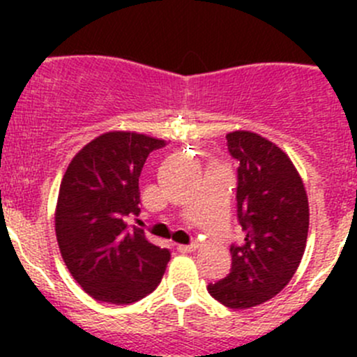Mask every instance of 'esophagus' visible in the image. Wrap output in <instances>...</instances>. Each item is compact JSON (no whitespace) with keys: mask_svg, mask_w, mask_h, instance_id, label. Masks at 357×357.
Here are the masks:
<instances>
[{"mask_svg":"<svg viewBox=\"0 0 357 357\" xmlns=\"http://www.w3.org/2000/svg\"><path fill=\"white\" fill-rule=\"evenodd\" d=\"M197 247H199V242H197V240H193V242L188 243V245H178V250L181 252V254H188V252L195 250Z\"/></svg>","mask_w":357,"mask_h":357,"instance_id":"1","label":"esophagus"}]
</instances>
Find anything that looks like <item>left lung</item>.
Listing matches in <instances>:
<instances>
[{
	"mask_svg": "<svg viewBox=\"0 0 357 357\" xmlns=\"http://www.w3.org/2000/svg\"><path fill=\"white\" fill-rule=\"evenodd\" d=\"M226 139L229 155L240 162L236 207L245 238L229 248V275L207 290L226 307L248 309L275 297L297 271L309 204L297 169L275 143L250 131H233Z\"/></svg>",
	"mask_w": 357,
	"mask_h": 357,
	"instance_id": "8db88e82",
	"label": "left lung"
}]
</instances>
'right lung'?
<instances>
[{
    "label": "right lung",
    "instance_id": "add662e5",
    "mask_svg": "<svg viewBox=\"0 0 357 357\" xmlns=\"http://www.w3.org/2000/svg\"><path fill=\"white\" fill-rule=\"evenodd\" d=\"M164 139L128 131L98 136L72 158L55 212L60 254L70 275L93 298L132 304L152 294L171 252L146 240L138 226L139 174Z\"/></svg>",
    "mask_w": 357,
    "mask_h": 357
}]
</instances>
